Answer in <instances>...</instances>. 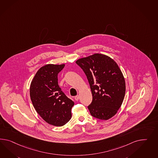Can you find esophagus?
<instances>
[{"mask_svg": "<svg viewBox=\"0 0 158 158\" xmlns=\"http://www.w3.org/2000/svg\"><path fill=\"white\" fill-rule=\"evenodd\" d=\"M79 99V95H77V96L75 97V99L76 101H78Z\"/></svg>", "mask_w": 158, "mask_h": 158, "instance_id": "esophagus-1", "label": "esophagus"}]
</instances>
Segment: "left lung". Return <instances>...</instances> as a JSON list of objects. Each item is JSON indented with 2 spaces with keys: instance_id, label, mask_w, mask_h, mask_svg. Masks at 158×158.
<instances>
[{
  "instance_id": "obj_1",
  "label": "left lung",
  "mask_w": 158,
  "mask_h": 158,
  "mask_svg": "<svg viewBox=\"0 0 158 158\" xmlns=\"http://www.w3.org/2000/svg\"><path fill=\"white\" fill-rule=\"evenodd\" d=\"M76 63L90 84L91 115L102 120L110 118L121 106L125 94V81L118 65L110 57L99 53L78 59Z\"/></svg>"
}]
</instances>
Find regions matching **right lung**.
I'll use <instances>...</instances> for the list:
<instances>
[{
    "label": "right lung",
    "mask_w": 158,
    "mask_h": 158,
    "mask_svg": "<svg viewBox=\"0 0 158 158\" xmlns=\"http://www.w3.org/2000/svg\"><path fill=\"white\" fill-rule=\"evenodd\" d=\"M65 65L47 64L40 68L32 80L30 96L34 109L48 124L61 127L71 118L74 102L58 85V73Z\"/></svg>",
    "instance_id": "obj_1"
}]
</instances>
